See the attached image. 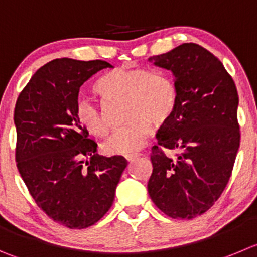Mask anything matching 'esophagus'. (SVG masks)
Returning <instances> with one entry per match:
<instances>
[{
  "label": "esophagus",
  "instance_id": "esophagus-1",
  "mask_svg": "<svg viewBox=\"0 0 257 257\" xmlns=\"http://www.w3.org/2000/svg\"><path fill=\"white\" fill-rule=\"evenodd\" d=\"M139 156H140V154H130V155L124 156V158H126L127 161H134L135 159H138Z\"/></svg>",
  "mask_w": 257,
  "mask_h": 257
}]
</instances>
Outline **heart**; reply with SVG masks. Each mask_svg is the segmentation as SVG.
<instances>
[{
	"label": "heart",
	"mask_w": 257,
	"mask_h": 257,
	"mask_svg": "<svg viewBox=\"0 0 257 257\" xmlns=\"http://www.w3.org/2000/svg\"><path fill=\"white\" fill-rule=\"evenodd\" d=\"M97 90L107 101L124 99L127 122L103 144L104 151L112 155H130L141 150L150 139L151 123L158 127L167 123L178 103L174 82L168 75L143 68H117L97 83ZM75 116L90 134H108L103 111L90 99H77Z\"/></svg>",
	"instance_id": "heart-1"
}]
</instances>
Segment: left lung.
Here are the masks:
<instances>
[{
  "label": "left lung",
  "mask_w": 257,
  "mask_h": 257,
  "mask_svg": "<svg viewBox=\"0 0 257 257\" xmlns=\"http://www.w3.org/2000/svg\"><path fill=\"white\" fill-rule=\"evenodd\" d=\"M174 75L178 103L151 149L148 192L172 218L203 214L221 197L240 148L238 94L223 64L203 46L185 43L149 58ZM177 150V158L161 148Z\"/></svg>",
  "instance_id": "obj_1"
}]
</instances>
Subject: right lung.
Listing matches in <instances>:
<instances>
[{"mask_svg": "<svg viewBox=\"0 0 257 257\" xmlns=\"http://www.w3.org/2000/svg\"><path fill=\"white\" fill-rule=\"evenodd\" d=\"M103 60L62 58L31 77L16 101V165L38 207L70 229L98 222L111 208L127 160L101 156L75 116L79 88Z\"/></svg>", "mask_w": 257, "mask_h": 257, "instance_id": "1", "label": "right lung"}]
</instances>
